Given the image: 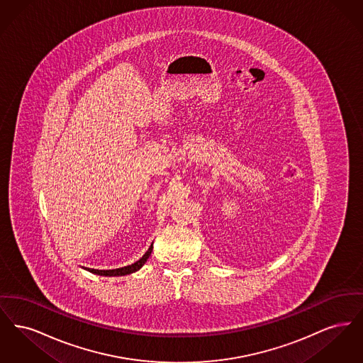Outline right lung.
<instances>
[{"mask_svg": "<svg viewBox=\"0 0 363 363\" xmlns=\"http://www.w3.org/2000/svg\"><path fill=\"white\" fill-rule=\"evenodd\" d=\"M152 245L148 247V250L145 252V255L141 257V259H138L136 262H133V264H130V265H126V267H122V268H117V269H92V268H84L86 269L88 272H91V274H95V275H101V277H123V275H129V274H133V272H136L138 271L145 262H147V259L148 257L151 256V252H152Z\"/></svg>", "mask_w": 363, "mask_h": 363, "instance_id": "add662e5", "label": "right lung"}]
</instances>
